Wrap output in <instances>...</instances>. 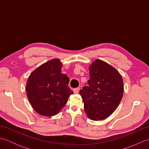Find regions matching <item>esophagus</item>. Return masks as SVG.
I'll use <instances>...</instances> for the list:
<instances>
[{
  "label": "esophagus",
  "instance_id": "obj_1",
  "mask_svg": "<svg viewBox=\"0 0 149 149\" xmlns=\"http://www.w3.org/2000/svg\"><path fill=\"white\" fill-rule=\"evenodd\" d=\"M79 90H80L79 88H74V92L75 93H78L79 91Z\"/></svg>",
  "mask_w": 149,
  "mask_h": 149
}]
</instances>
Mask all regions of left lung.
<instances>
[{
    "label": "left lung",
    "instance_id": "left-lung-1",
    "mask_svg": "<svg viewBox=\"0 0 149 149\" xmlns=\"http://www.w3.org/2000/svg\"><path fill=\"white\" fill-rule=\"evenodd\" d=\"M90 77L88 86L79 91L84 111L91 120H104L115 111L122 99V78L115 68L100 59L90 66Z\"/></svg>",
    "mask_w": 149,
    "mask_h": 149
}]
</instances>
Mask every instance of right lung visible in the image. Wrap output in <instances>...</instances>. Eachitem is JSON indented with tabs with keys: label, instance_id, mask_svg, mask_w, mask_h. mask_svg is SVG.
<instances>
[{
	"label": "right lung",
	"instance_id": "obj_1",
	"mask_svg": "<svg viewBox=\"0 0 149 149\" xmlns=\"http://www.w3.org/2000/svg\"><path fill=\"white\" fill-rule=\"evenodd\" d=\"M62 64L53 59L34 70L26 84L27 96L30 104L40 115H57L74 92L68 86L69 78L61 73Z\"/></svg>",
	"mask_w": 149,
	"mask_h": 149
}]
</instances>
